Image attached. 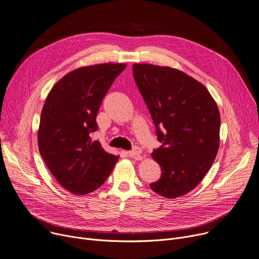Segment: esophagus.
I'll return each mask as SVG.
<instances>
[{
	"label": "esophagus",
	"mask_w": 259,
	"mask_h": 259,
	"mask_svg": "<svg viewBox=\"0 0 259 259\" xmlns=\"http://www.w3.org/2000/svg\"><path fill=\"white\" fill-rule=\"evenodd\" d=\"M127 154L130 157H136V158H141L142 157V149L140 147H133L132 150L128 151Z\"/></svg>",
	"instance_id": "34e87169"
}]
</instances>
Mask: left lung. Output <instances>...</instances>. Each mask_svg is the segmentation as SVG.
Segmentation results:
<instances>
[{"instance_id":"obj_1","label":"left lung","mask_w":259,"mask_h":259,"mask_svg":"<svg viewBox=\"0 0 259 259\" xmlns=\"http://www.w3.org/2000/svg\"><path fill=\"white\" fill-rule=\"evenodd\" d=\"M132 70L162 144L152 153L161 176L150 187L168 199L181 197L201 182L215 159L218 106L203 84L175 68L133 64Z\"/></svg>"}]
</instances>
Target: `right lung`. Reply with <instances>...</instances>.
<instances>
[{
    "label": "right lung",
    "mask_w": 259,
    "mask_h": 259,
    "mask_svg": "<svg viewBox=\"0 0 259 259\" xmlns=\"http://www.w3.org/2000/svg\"><path fill=\"white\" fill-rule=\"evenodd\" d=\"M126 64L80 67L51 90L41 110L38 148L55 179L76 195L90 194L106 181L118 157L91 134L98 130L102 101Z\"/></svg>",
    "instance_id": "obj_1"
}]
</instances>
